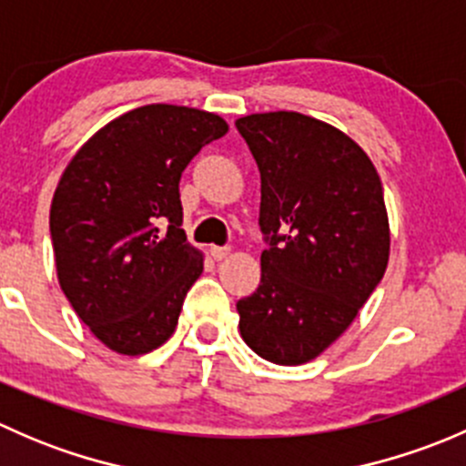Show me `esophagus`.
Instances as JSON below:
<instances>
[{"instance_id":"34e87169","label":"esophagus","mask_w":466,"mask_h":466,"mask_svg":"<svg viewBox=\"0 0 466 466\" xmlns=\"http://www.w3.org/2000/svg\"><path fill=\"white\" fill-rule=\"evenodd\" d=\"M209 255H211V259L220 261V259H225V257L229 255V248L228 246H211Z\"/></svg>"}]
</instances>
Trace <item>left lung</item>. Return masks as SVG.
I'll list each match as a JSON object with an SVG mask.
<instances>
[{
  "instance_id": "8db88e82",
  "label": "left lung",
  "mask_w": 466,
  "mask_h": 466,
  "mask_svg": "<svg viewBox=\"0 0 466 466\" xmlns=\"http://www.w3.org/2000/svg\"><path fill=\"white\" fill-rule=\"evenodd\" d=\"M261 173L259 289L238 299L246 345L277 365L320 356L383 279L390 225L372 159L299 112L237 119Z\"/></svg>"
}]
</instances>
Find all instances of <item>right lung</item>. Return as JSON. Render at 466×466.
<instances>
[{"label": "right lung", "mask_w": 466, "mask_h": 466, "mask_svg": "<svg viewBox=\"0 0 466 466\" xmlns=\"http://www.w3.org/2000/svg\"><path fill=\"white\" fill-rule=\"evenodd\" d=\"M225 133L218 115L196 107H135L94 133L56 187L49 229L60 289L116 354H148L176 331L203 272V252L182 229L180 177Z\"/></svg>", "instance_id": "add662e5"}]
</instances>
